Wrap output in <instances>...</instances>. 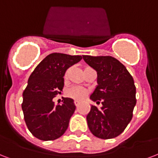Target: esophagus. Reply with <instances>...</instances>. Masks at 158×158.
<instances>
[{
    "label": "esophagus",
    "mask_w": 158,
    "mask_h": 158,
    "mask_svg": "<svg viewBox=\"0 0 158 158\" xmlns=\"http://www.w3.org/2000/svg\"><path fill=\"white\" fill-rule=\"evenodd\" d=\"M74 104H75V106H77V107H78V106L80 105V102H79V101H74Z\"/></svg>",
    "instance_id": "esophagus-1"
}]
</instances>
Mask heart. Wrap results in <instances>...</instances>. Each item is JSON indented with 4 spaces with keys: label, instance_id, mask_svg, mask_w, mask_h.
I'll return each mask as SVG.
<instances>
[{
    "label": "heart",
    "instance_id": "heart-1",
    "mask_svg": "<svg viewBox=\"0 0 158 158\" xmlns=\"http://www.w3.org/2000/svg\"><path fill=\"white\" fill-rule=\"evenodd\" d=\"M90 68H85V71L86 69ZM68 73H69V71H67L65 73V75H64V79L65 81L68 80ZM88 90L85 89V88L80 87V86H71V87L68 88L67 90H66V96L69 97V98L73 99V100H75V101H81L84 100V99L86 97V96L88 95Z\"/></svg>",
    "mask_w": 158,
    "mask_h": 158
}]
</instances>
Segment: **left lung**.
Segmentation results:
<instances>
[{"label": "left lung", "instance_id": "8db88e82", "mask_svg": "<svg viewBox=\"0 0 158 158\" xmlns=\"http://www.w3.org/2000/svg\"><path fill=\"white\" fill-rule=\"evenodd\" d=\"M88 65L97 72L98 85L90 98L102 104L91 106L86 116L89 129L99 139H114L122 134L133 118L136 87L133 77L118 60L110 56L83 55Z\"/></svg>", "mask_w": 158, "mask_h": 158}]
</instances>
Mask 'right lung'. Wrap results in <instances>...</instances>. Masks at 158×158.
Segmentation results:
<instances>
[{"label": "right lung", "instance_id": "add662e5", "mask_svg": "<svg viewBox=\"0 0 158 158\" xmlns=\"http://www.w3.org/2000/svg\"><path fill=\"white\" fill-rule=\"evenodd\" d=\"M81 56L53 52L35 68L23 92L22 110L27 128L37 139L51 141L58 139L68 129L76 110L73 99L64 98L55 106L52 99L64 86L68 68L81 60Z\"/></svg>", "mask_w": 158, "mask_h": 158}]
</instances>
